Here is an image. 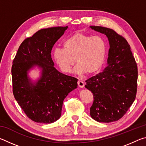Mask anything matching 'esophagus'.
<instances>
[{"label": "esophagus", "mask_w": 146, "mask_h": 146, "mask_svg": "<svg viewBox=\"0 0 146 146\" xmlns=\"http://www.w3.org/2000/svg\"><path fill=\"white\" fill-rule=\"evenodd\" d=\"M77 84H78V87L80 88H84V82L82 80H78Z\"/></svg>", "instance_id": "1"}]
</instances>
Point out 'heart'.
<instances>
[{
  "mask_svg": "<svg viewBox=\"0 0 146 146\" xmlns=\"http://www.w3.org/2000/svg\"><path fill=\"white\" fill-rule=\"evenodd\" d=\"M107 53V44L102 36H91L76 33L66 38L63 49L56 48L53 58L64 73L72 72L75 62V72L78 75L97 72L104 63Z\"/></svg>",
  "mask_w": 146,
  "mask_h": 146,
  "instance_id": "1",
  "label": "heart"
}]
</instances>
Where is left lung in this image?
<instances>
[{
    "mask_svg": "<svg viewBox=\"0 0 146 146\" xmlns=\"http://www.w3.org/2000/svg\"><path fill=\"white\" fill-rule=\"evenodd\" d=\"M104 34L110 43L108 65L102 72L86 80V88L93 95L90 115L99 122L120 119L134 102L137 95L138 68L129 44L111 29L91 26Z\"/></svg>",
    "mask_w": 146,
    "mask_h": 146,
    "instance_id": "1",
    "label": "left lung"
}]
</instances>
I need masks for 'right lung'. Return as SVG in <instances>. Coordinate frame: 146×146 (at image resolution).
Masks as SVG:
<instances>
[{
	"instance_id": "right-lung-1",
	"label": "right lung",
	"mask_w": 146,
	"mask_h": 146,
	"mask_svg": "<svg viewBox=\"0 0 146 146\" xmlns=\"http://www.w3.org/2000/svg\"><path fill=\"white\" fill-rule=\"evenodd\" d=\"M68 29H42L19 46L11 68L13 93L27 117L34 122L51 123L61 116L63 101L77 88L78 79L59 72L54 67L51 49ZM35 66L41 76L33 83L28 71Z\"/></svg>"
}]
</instances>
